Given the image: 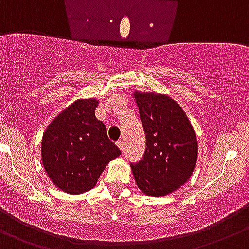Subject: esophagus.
Instances as JSON below:
<instances>
[{
  "mask_svg": "<svg viewBox=\"0 0 249 249\" xmlns=\"http://www.w3.org/2000/svg\"><path fill=\"white\" fill-rule=\"evenodd\" d=\"M117 146L118 148H120V150H124V141H123V139H120V141H117Z\"/></svg>",
  "mask_w": 249,
  "mask_h": 249,
  "instance_id": "esophagus-1",
  "label": "esophagus"
}]
</instances>
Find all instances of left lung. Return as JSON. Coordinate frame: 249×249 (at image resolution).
Wrapping results in <instances>:
<instances>
[{
  "instance_id": "obj_1",
  "label": "left lung",
  "mask_w": 249,
  "mask_h": 249,
  "mask_svg": "<svg viewBox=\"0 0 249 249\" xmlns=\"http://www.w3.org/2000/svg\"><path fill=\"white\" fill-rule=\"evenodd\" d=\"M145 133L142 160L131 164L143 193L162 197L183 186L193 174L198 158L194 129L181 106L170 96L133 93Z\"/></svg>"
}]
</instances>
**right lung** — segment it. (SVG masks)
Masks as SVG:
<instances>
[{"label": "right lung", "mask_w": 249, "mask_h": 249, "mask_svg": "<svg viewBox=\"0 0 249 249\" xmlns=\"http://www.w3.org/2000/svg\"><path fill=\"white\" fill-rule=\"evenodd\" d=\"M96 99H78L61 111L44 132L41 160L61 191L79 194L94 188L105 166L121 155L95 117Z\"/></svg>", "instance_id": "add662e5"}]
</instances>
